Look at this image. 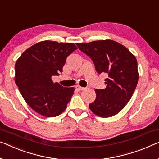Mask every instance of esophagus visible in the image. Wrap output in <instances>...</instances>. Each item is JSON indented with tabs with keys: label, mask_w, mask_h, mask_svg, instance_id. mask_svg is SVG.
I'll list each match as a JSON object with an SVG mask.
<instances>
[{
	"label": "esophagus",
	"mask_w": 159,
	"mask_h": 159,
	"mask_svg": "<svg viewBox=\"0 0 159 159\" xmlns=\"http://www.w3.org/2000/svg\"><path fill=\"white\" fill-rule=\"evenodd\" d=\"M75 89H76L77 90H79V91H83V90L85 89V88L81 87V86H79V85H78V86H75Z\"/></svg>",
	"instance_id": "esophagus-1"
}]
</instances>
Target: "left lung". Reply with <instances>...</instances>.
Masks as SVG:
<instances>
[{"label":"left lung","instance_id":"left-lung-1","mask_svg":"<svg viewBox=\"0 0 159 159\" xmlns=\"http://www.w3.org/2000/svg\"><path fill=\"white\" fill-rule=\"evenodd\" d=\"M79 48L91 57L98 73H105L106 88L96 89V98L89 108L102 118L116 115L131 99L139 80L138 64L134 54L113 40L78 43Z\"/></svg>","mask_w":159,"mask_h":159}]
</instances>
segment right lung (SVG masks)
<instances>
[{
  "label": "right lung",
  "mask_w": 159,
  "mask_h": 159,
  "mask_svg": "<svg viewBox=\"0 0 159 159\" xmlns=\"http://www.w3.org/2000/svg\"><path fill=\"white\" fill-rule=\"evenodd\" d=\"M77 49L73 43L43 41L25 50L15 65V81L28 105L39 114L55 117L67 108L74 87L53 83L67 57Z\"/></svg>",
  "instance_id": "right-lung-1"
}]
</instances>
